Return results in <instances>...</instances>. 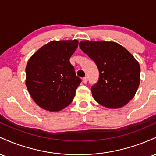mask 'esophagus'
Segmentation results:
<instances>
[{
	"label": "esophagus",
	"instance_id": "esophagus-1",
	"mask_svg": "<svg viewBox=\"0 0 156 156\" xmlns=\"http://www.w3.org/2000/svg\"><path fill=\"white\" fill-rule=\"evenodd\" d=\"M87 81H88V78H87V77H84V78H83V83H87Z\"/></svg>",
	"mask_w": 156,
	"mask_h": 156
}]
</instances>
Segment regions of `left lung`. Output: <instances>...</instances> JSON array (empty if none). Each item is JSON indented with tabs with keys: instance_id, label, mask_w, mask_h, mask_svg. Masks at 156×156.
<instances>
[{
	"instance_id": "obj_1",
	"label": "left lung",
	"mask_w": 156,
	"mask_h": 156,
	"mask_svg": "<svg viewBox=\"0 0 156 156\" xmlns=\"http://www.w3.org/2000/svg\"><path fill=\"white\" fill-rule=\"evenodd\" d=\"M79 46L99 70L98 82L91 89L93 98L108 108L129 103L140 83V66L133 55L114 42L84 40Z\"/></svg>"
}]
</instances>
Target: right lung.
Returning a JSON list of instances; mask_svg holds the SVG:
<instances>
[{
    "instance_id": "right-lung-1",
    "label": "right lung",
    "mask_w": 156,
    "mask_h": 156,
    "mask_svg": "<svg viewBox=\"0 0 156 156\" xmlns=\"http://www.w3.org/2000/svg\"><path fill=\"white\" fill-rule=\"evenodd\" d=\"M78 41H51L30 57L26 67V85L34 101L44 110L58 112L69 105L81 80L69 58Z\"/></svg>"
}]
</instances>
